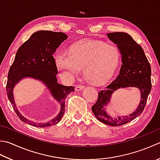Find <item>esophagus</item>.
<instances>
[{"instance_id": "esophagus-1", "label": "esophagus", "mask_w": 160, "mask_h": 160, "mask_svg": "<svg viewBox=\"0 0 160 160\" xmlns=\"http://www.w3.org/2000/svg\"><path fill=\"white\" fill-rule=\"evenodd\" d=\"M84 87V84H79V85H77L76 87V88H75V89H76V91H77V92H78V91H81L83 88Z\"/></svg>"}]
</instances>
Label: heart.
<instances>
[{"instance_id": "1", "label": "heart", "mask_w": 160, "mask_h": 160, "mask_svg": "<svg viewBox=\"0 0 160 160\" xmlns=\"http://www.w3.org/2000/svg\"><path fill=\"white\" fill-rule=\"evenodd\" d=\"M121 61L120 49L114 44L92 39L75 43L69 54L64 52L54 55L56 67L67 80L80 73L96 84H105L113 77Z\"/></svg>"}]
</instances>
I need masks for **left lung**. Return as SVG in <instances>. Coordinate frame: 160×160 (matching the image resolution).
<instances>
[{"instance_id":"8db88e82","label":"left lung","mask_w":160,"mask_h":160,"mask_svg":"<svg viewBox=\"0 0 160 160\" xmlns=\"http://www.w3.org/2000/svg\"><path fill=\"white\" fill-rule=\"evenodd\" d=\"M107 36L117 45L122 55L119 74L105 89L98 92L97 101L92 109L97 119L111 126L124 125L134 120L142 113L151 90V68L143 48L130 34L126 32L108 33ZM137 87L141 92V101L132 114L126 117L112 118L104 109L116 90L126 87Z\"/></svg>"}]
</instances>
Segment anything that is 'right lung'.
<instances>
[{"label": "right lung", "instance_id": "add662e5", "mask_svg": "<svg viewBox=\"0 0 160 160\" xmlns=\"http://www.w3.org/2000/svg\"><path fill=\"white\" fill-rule=\"evenodd\" d=\"M67 38L68 36L63 32L40 30L33 33L18 49L8 72L6 90L16 114L24 123L33 126L45 128L58 123L63 117L66 98L71 92H74V87L58 83L56 78L58 73V68L52 55ZM25 77H31L42 81L56 100L61 103V110L59 114L48 123L38 124L29 121L20 114L15 107L13 96V87Z\"/></svg>", "mask_w": 160, "mask_h": 160}]
</instances>
